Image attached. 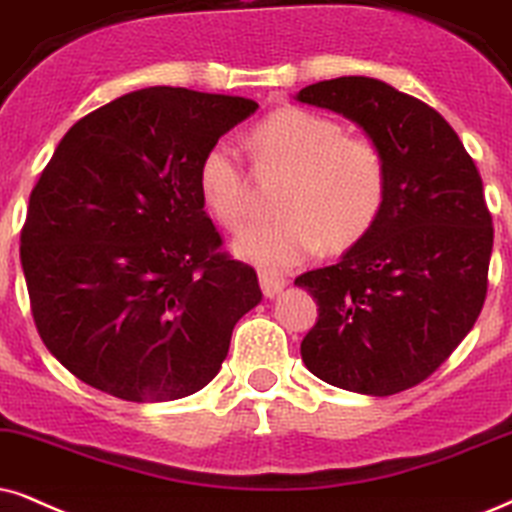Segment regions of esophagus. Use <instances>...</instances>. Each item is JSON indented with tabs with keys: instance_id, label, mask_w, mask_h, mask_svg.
Wrapping results in <instances>:
<instances>
[{
	"instance_id": "esophagus-1",
	"label": "esophagus",
	"mask_w": 512,
	"mask_h": 512,
	"mask_svg": "<svg viewBox=\"0 0 512 512\" xmlns=\"http://www.w3.org/2000/svg\"><path fill=\"white\" fill-rule=\"evenodd\" d=\"M286 276L278 274L274 269H260V286H262V293L267 297H276L281 293L283 288H286Z\"/></svg>"
}]
</instances>
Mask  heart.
<instances>
[{
  "mask_svg": "<svg viewBox=\"0 0 512 512\" xmlns=\"http://www.w3.org/2000/svg\"><path fill=\"white\" fill-rule=\"evenodd\" d=\"M252 163L288 172L278 198L283 217L248 224L234 250L250 262L290 267L323 245L345 250L371 229L385 200V160L375 141L345 134L340 122L304 108H281L252 127ZM205 210L234 229L248 205V174L229 141H217L198 165Z\"/></svg>",
  "mask_w": 512,
  "mask_h": 512,
  "instance_id": "1",
  "label": "heart"
}]
</instances>
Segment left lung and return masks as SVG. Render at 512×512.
I'll return each instance as SVG.
<instances>
[{"instance_id": "1", "label": "left lung", "mask_w": 512, "mask_h": 512, "mask_svg": "<svg viewBox=\"0 0 512 512\" xmlns=\"http://www.w3.org/2000/svg\"><path fill=\"white\" fill-rule=\"evenodd\" d=\"M295 99L357 122L385 160V200L366 236L338 264L295 278L319 304L302 361L342 390L404 392L482 312L494 245L482 177L449 122L390 84L338 77Z\"/></svg>"}]
</instances>
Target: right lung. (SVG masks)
I'll return each instance as SVG.
<instances>
[{
    "label": "right lung",
    "instance_id": "add662e5",
    "mask_svg": "<svg viewBox=\"0 0 512 512\" xmlns=\"http://www.w3.org/2000/svg\"><path fill=\"white\" fill-rule=\"evenodd\" d=\"M257 111L243 96L148 87L84 115L30 193L21 264L32 319L82 383L125 401L203 390L262 300L222 252L198 165Z\"/></svg>",
    "mask_w": 512,
    "mask_h": 512
}]
</instances>
